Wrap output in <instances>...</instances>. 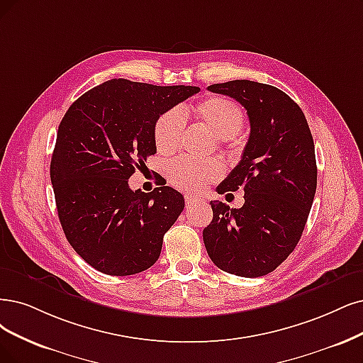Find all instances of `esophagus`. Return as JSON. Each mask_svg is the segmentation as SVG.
Masks as SVG:
<instances>
[{
    "instance_id": "1",
    "label": "esophagus",
    "mask_w": 363,
    "mask_h": 363,
    "mask_svg": "<svg viewBox=\"0 0 363 363\" xmlns=\"http://www.w3.org/2000/svg\"><path fill=\"white\" fill-rule=\"evenodd\" d=\"M197 202H199V197H196V196H191V194L185 196V203L189 205V206H191V205H194V203H197Z\"/></svg>"
}]
</instances>
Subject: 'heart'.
I'll use <instances>...</instances> for the list:
<instances>
[{"label": "heart", "instance_id": "heart-1", "mask_svg": "<svg viewBox=\"0 0 363 363\" xmlns=\"http://www.w3.org/2000/svg\"><path fill=\"white\" fill-rule=\"evenodd\" d=\"M199 118L220 139H230L244 127V111L236 101L221 96H209L194 109ZM185 128V119L177 109L161 115L154 125V143L160 154H170L177 150ZM223 166L218 160H191L179 157L166 166L169 182L178 190L196 191L208 182L218 178Z\"/></svg>", "mask_w": 363, "mask_h": 363}]
</instances>
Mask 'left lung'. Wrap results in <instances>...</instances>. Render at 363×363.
Masks as SVG:
<instances>
[{
  "mask_svg": "<svg viewBox=\"0 0 363 363\" xmlns=\"http://www.w3.org/2000/svg\"><path fill=\"white\" fill-rule=\"evenodd\" d=\"M208 89L245 107L250 138L217 189L224 194L242 186L245 203L230 209L212 200L203 242L221 271L263 277L290 256L305 229L317 189L314 140L301 107L272 85L240 79Z\"/></svg>",
  "mask_w": 363,
  "mask_h": 363,
  "instance_id": "1",
  "label": "left lung"
}]
</instances>
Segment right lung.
<instances>
[{
  "label": "right lung",
  "mask_w": 363,
  "mask_h": 363,
  "mask_svg": "<svg viewBox=\"0 0 363 363\" xmlns=\"http://www.w3.org/2000/svg\"><path fill=\"white\" fill-rule=\"evenodd\" d=\"M199 91L112 79L65 112L50 181L65 238L94 269L125 277L158 260L184 197L166 182L151 193L133 191L128 178L157 152V119Z\"/></svg>",
  "instance_id": "1"
}]
</instances>
